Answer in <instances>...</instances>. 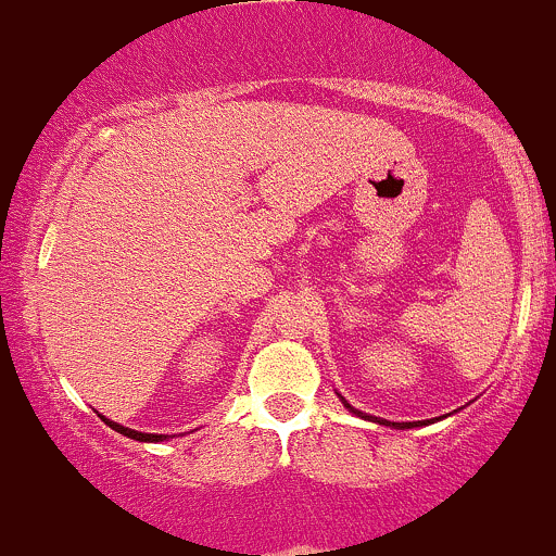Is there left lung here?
Instances as JSON below:
<instances>
[{
    "mask_svg": "<svg viewBox=\"0 0 556 556\" xmlns=\"http://www.w3.org/2000/svg\"><path fill=\"white\" fill-rule=\"evenodd\" d=\"M343 405H346V402H343ZM346 407H352V405H346ZM352 410H354V407H352ZM365 418H370V416H365ZM378 420V418H376ZM378 424H386V426H400V429H410V426L413 424H389V420H378ZM418 426V424H416Z\"/></svg>",
    "mask_w": 556,
    "mask_h": 556,
    "instance_id": "8db88e82",
    "label": "left lung"
}]
</instances>
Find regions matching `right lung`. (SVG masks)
<instances>
[{
    "mask_svg": "<svg viewBox=\"0 0 556 556\" xmlns=\"http://www.w3.org/2000/svg\"><path fill=\"white\" fill-rule=\"evenodd\" d=\"M101 418H103V416H101ZM103 420H106V424H109L111 429H114V431H119V434L130 437V440H138V442H162V440H167L165 434H143V431H132V429H125V426L114 424V420H109V418H103Z\"/></svg>",
    "mask_w": 556,
    "mask_h": 556,
    "instance_id": "add662e5",
    "label": "right lung"
}]
</instances>
